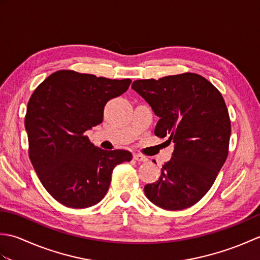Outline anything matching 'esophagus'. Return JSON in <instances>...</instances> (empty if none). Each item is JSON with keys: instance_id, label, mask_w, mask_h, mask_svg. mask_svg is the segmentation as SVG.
Segmentation results:
<instances>
[{"instance_id": "esophagus-1", "label": "esophagus", "mask_w": 260, "mask_h": 260, "mask_svg": "<svg viewBox=\"0 0 260 260\" xmlns=\"http://www.w3.org/2000/svg\"><path fill=\"white\" fill-rule=\"evenodd\" d=\"M133 158L135 161H139V162H146L147 158L144 155H141V154H133Z\"/></svg>"}]
</instances>
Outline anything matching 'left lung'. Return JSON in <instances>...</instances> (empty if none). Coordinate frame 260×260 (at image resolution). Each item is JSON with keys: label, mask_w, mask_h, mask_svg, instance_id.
<instances>
[{"label": "left lung", "mask_w": 260, "mask_h": 260, "mask_svg": "<svg viewBox=\"0 0 260 260\" xmlns=\"http://www.w3.org/2000/svg\"><path fill=\"white\" fill-rule=\"evenodd\" d=\"M132 88L159 118L154 134L174 143L146 198L165 210L189 208L210 190L228 156L231 125L221 93L197 74L136 80Z\"/></svg>", "instance_id": "obj_1"}]
</instances>
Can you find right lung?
<instances>
[{
    "mask_svg": "<svg viewBox=\"0 0 260 260\" xmlns=\"http://www.w3.org/2000/svg\"><path fill=\"white\" fill-rule=\"evenodd\" d=\"M131 82L60 70L33 91L24 119L30 161L45 189L63 206H95L106 196L114 168L132 159L128 151L96 147L85 134L102 123L105 105Z\"/></svg>",
    "mask_w": 260,
    "mask_h": 260,
    "instance_id": "right-lung-1",
    "label": "right lung"
}]
</instances>
